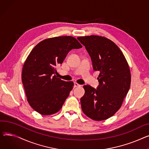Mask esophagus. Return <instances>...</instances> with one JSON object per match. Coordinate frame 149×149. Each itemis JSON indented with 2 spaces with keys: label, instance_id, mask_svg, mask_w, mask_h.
Instances as JSON below:
<instances>
[{
  "label": "esophagus",
  "instance_id": "obj_1",
  "mask_svg": "<svg viewBox=\"0 0 149 149\" xmlns=\"http://www.w3.org/2000/svg\"><path fill=\"white\" fill-rule=\"evenodd\" d=\"M80 86H81V85L78 84V83H74V87H80Z\"/></svg>",
  "mask_w": 149,
  "mask_h": 149
}]
</instances>
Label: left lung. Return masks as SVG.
<instances>
[{"label": "left lung", "instance_id": "1", "mask_svg": "<svg viewBox=\"0 0 149 149\" xmlns=\"http://www.w3.org/2000/svg\"><path fill=\"white\" fill-rule=\"evenodd\" d=\"M77 39L91 56L93 70L100 72L96 88L84 86L82 110L94 120L107 119L119 110L130 90V68L120 48L110 39L96 35Z\"/></svg>", "mask_w": 149, "mask_h": 149}]
</instances>
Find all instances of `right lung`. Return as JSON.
Instances as JSON below:
<instances>
[{
  "label": "right lung",
  "instance_id": "add662e5",
  "mask_svg": "<svg viewBox=\"0 0 149 149\" xmlns=\"http://www.w3.org/2000/svg\"><path fill=\"white\" fill-rule=\"evenodd\" d=\"M81 47L72 36H58L40 42L30 53L23 65L22 83L27 101L35 111L51 115L61 110L74 83L57 78L56 67L71 49Z\"/></svg>",
  "mask_w": 149,
  "mask_h": 149
}]
</instances>
